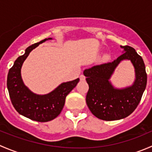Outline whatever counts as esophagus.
Instances as JSON below:
<instances>
[{"label":"esophagus","mask_w":152,"mask_h":152,"mask_svg":"<svg viewBox=\"0 0 152 152\" xmlns=\"http://www.w3.org/2000/svg\"><path fill=\"white\" fill-rule=\"evenodd\" d=\"M79 78H80V80H81V81H85V76H84L83 74L80 75V76H79Z\"/></svg>","instance_id":"1"}]
</instances>
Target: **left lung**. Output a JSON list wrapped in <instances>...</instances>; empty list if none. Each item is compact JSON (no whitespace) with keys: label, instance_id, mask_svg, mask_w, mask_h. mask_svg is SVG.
<instances>
[{"label":"left lung","instance_id":"obj_1","mask_svg":"<svg viewBox=\"0 0 152 152\" xmlns=\"http://www.w3.org/2000/svg\"><path fill=\"white\" fill-rule=\"evenodd\" d=\"M124 53L113 62L96 65L85 69L84 75L89 85L86 103L90 112L99 119L115 121L124 118L134 111L146 87L147 74L142 57L133 48L121 46ZM129 59L136 69V79L132 86L118 90L108 82L121 61Z\"/></svg>","mask_w":152,"mask_h":152}]
</instances>
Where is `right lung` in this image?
Listing matches in <instances>:
<instances>
[{
  "label": "right lung",
  "instance_id": "right-lung-1",
  "mask_svg": "<svg viewBox=\"0 0 152 152\" xmlns=\"http://www.w3.org/2000/svg\"><path fill=\"white\" fill-rule=\"evenodd\" d=\"M46 40L47 39H42L27 48L25 53L15 60L7 76V88L13 107L19 114L39 122L49 121L60 114L65 105V98L79 81L78 78L61 84L51 93L44 96L31 93L24 85L20 74L23 63L34 48Z\"/></svg>",
  "mask_w": 152,
  "mask_h": 152
}]
</instances>
